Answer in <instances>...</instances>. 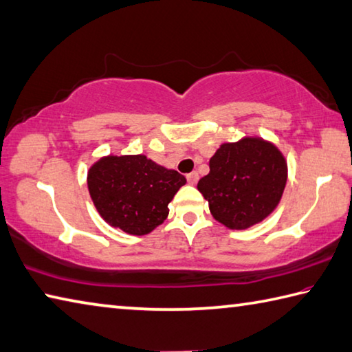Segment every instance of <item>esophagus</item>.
Masks as SVG:
<instances>
[{
  "mask_svg": "<svg viewBox=\"0 0 352 352\" xmlns=\"http://www.w3.org/2000/svg\"><path fill=\"white\" fill-rule=\"evenodd\" d=\"M186 180L189 184H195L198 182V174L197 172H190V174L186 175Z\"/></svg>",
  "mask_w": 352,
  "mask_h": 352,
  "instance_id": "1",
  "label": "esophagus"
}]
</instances>
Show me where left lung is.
<instances>
[{
    "label": "left lung",
    "instance_id": "obj_1",
    "mask_svg": "<svg viewBox=\"0 0 352 352\" xmlns=\"http://www.w3.org/2000/svg\"><path fill=\"white\" fill-rule=\"evenodd\" d=\"M286 177L285 157L276 146L261 138H243L220 146L197 188L215 220L229 229H246L276 209Z\"/></svg>",
    "mask_w": 352,
    "mask_h": 352
}]
</instances>
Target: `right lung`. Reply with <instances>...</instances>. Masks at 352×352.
<instances>
[{
    "mask_svg": "<svg viewBox=\"0 0 352 352\" xmlns=\"http://www.w3.org/2000/svg\"><path fill=\"white\" fill-rule=\"evenodd\" d=\"M186 178L144 155L104 157L87 174V188L100 215L132 235L149 234L166 220L168 204Z\"/></svg>",
    "mask_w": 352,
    "mask_h": 352,
    "instance_id": "add662e5",
    "label": "right lung"
}]
</instances>
